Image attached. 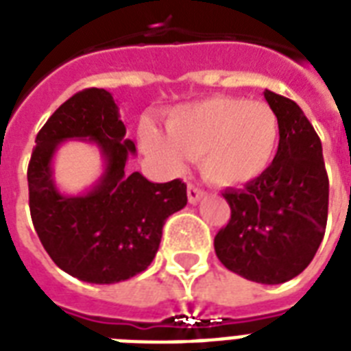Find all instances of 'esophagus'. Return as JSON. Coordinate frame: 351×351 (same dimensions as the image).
Returning <instances> with one entry per match:
<instances>
[{"instance_id":"obj_1","label":"esophagus","mask_w":351,"mask_h":351,"mask_svg":"<svg viewBox=\"0 0 351 351\" xmlns=\"http://www.w3.org/2000/svg\"><path fill=\"white\" fill-rule=\"evenodd\" d=\"M204 195H206V193H204L200 187L193 186V184H189V186H187V198H189V202L191 204L200 202V198H202Z\"/></svg>"}]
</instances>
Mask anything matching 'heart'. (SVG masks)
<instances>
[{"instance_id":"1","label":"heart","mask_w":351,"mask_h":351,"mask_svg":"<svg viewBox=\"0 0 351 351\" xmlns=\"http://www.w3.org/2000/svg\"><path fill=\"white\" fill-rule=\"evenodd\" d=\"M280 123L264 101L213 96L176 107L167 131L142 120L138 140L165 169L180 173L189 158H200V171L211 184L237 187L264 175L278 149Z\"/></svg>"}]
</instances>
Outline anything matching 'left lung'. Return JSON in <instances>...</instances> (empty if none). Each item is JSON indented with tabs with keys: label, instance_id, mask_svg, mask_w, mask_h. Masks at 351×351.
Returning a JSON list of instances; mask_svg holds the SVG:
<instances>
[{
	"label": "left lung",
	"instance_id": "1",
	"mask_svg": "<svg viewBox=\"0 0 351 351\" xmlns=\"http://www.w3.org/2000/svg\"><path fill=\"white\" fill-rule=\"evenodd\" d=\"M280 123L271 165L244 189H226L231 220L215 237L219 261L261 284H282L308 267L328 220L322 143L293 100L264 90Z\"/></svg>",
	"mask_w": 351,
	"mask_h": 351
}]
</instances>
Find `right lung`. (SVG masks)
Returning a JSON list of instances; mask_svg holds the SVG:
<instances>
[{
    "instance_id": "right-lung-1",
    "label": "right lung",
    "mask_w": 351,
    "mask_h": 351,
    "mask_svg": "<svg viewBox=\"0 0 351 351\" xmlns=\"http://www.w3.org/2000/svg\"><path fill=\"white\" fill-rule=\"evenodd\" d=\"M67 139L95 143L104 158L101 178L78 195L62 193L53 180V156ZM131 154L134 142L106 89L76 93L36 136L27 171L32 224L54 264L84 282L117 284L145 271L165 220L186 208L184 182L154 184L127 173Z\"/></svg>"
}]
</instances>
